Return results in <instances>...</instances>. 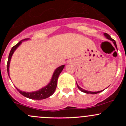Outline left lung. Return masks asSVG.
I'll return each mask as SVG.
<instances>
[{"label": "left lung", "instance_id": "left-lung-1", "mask_svg": "<svg viewBox=\"0 0 126 126\" xmlns=\"http://www.w3.org/2000/svg\"><path fill=\"white\" fill-rule=\"evenodd\" d=\"M104 36H105V37L107 39H109V40H110V41H112L113 43V44H114V45H115V47H116V49H117V50H118V49H117V46H116V41H115L113 39L111 38V36H110V35H109V34L106 33H104ZM77 87H78V88L79 89V90H80L81 91H82V92L85 93H87V94H95L99 93L102 92V91H104V90H105V89H104V90H101V91H95V92H93V91H87V90H83V88H81V87H80L78 85V84H77Z\"/></svg>", "mask_w": 126, "mask_h": 126}]
</instances>
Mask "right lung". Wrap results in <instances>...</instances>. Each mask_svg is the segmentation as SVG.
I'll list each match as a JSON object with an SVG mask.
<instances>
[{
    "instance_id": "obj_1",
    "label": "right lung",
    "mask_w": 126,
    "mask_h": 126,
    "mask_svg": "<svg viewBox=\"0 0 126 126\" xmlns=\"http://www.w3.org/2000/svg\"><path fill=\"white\" fill-rule=\"evenodd\" d=\"M29 40V38L23 39L21 40L17 43V44L13 47L11 48V50H10V54L8 56V62H7V72H8V76L10 77V70H9V68H10V61H11V57H12L13 54H14L15 50L17 49V48L22 44V42L25 41ZM64 68V65H62L58 67L57 69L54 71V73H53L52 77L51 80H50V82L46 86L42 88L39 89V90L35 91H32V92H25V91H22L20 90L19 89L17 88V91L20 93L22 95H23L25 97H27V98L31 99H35V100H41L46 99L47 97H50V96L54 94L55 92L56 88L57 85V80H58V78L59 77V75L60 74L61 72L63 71V68Z\"/></svg>"
}]
</instances>
